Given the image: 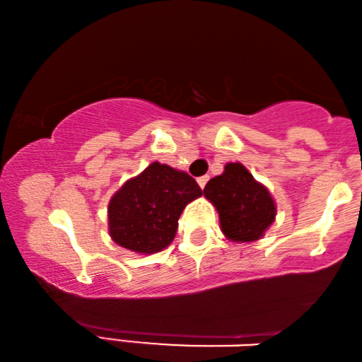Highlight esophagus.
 I'll return each mask as SVG.
<instances>
[{
  "label": "esophagus",
  "instance_id": "34e87169",
  "mask_svg": "<svg viewBox=\"0 0 362 362\" xmlns=\"http://www.w3.org/2000/svg\"><path fill=\"white\" fill-rule=\"evenodd\" d=\"M207 180H209V177H207V175L198 177V185H199L201 188H204V187H206V183H207Z\"/></svg>",
  "mask_w": 362,
  "mask_h": 362
}]
</instances>
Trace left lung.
Returning <instances> with one entry per match:
<instances>
[{
	"label": "left lung",
	"instance_id": "obj_1",
	"mask_svg": "<svg viewBox=\"0 0 362 362\" xmlns=\"http://www.w3.org/2000/svg\"><path fill=\"white\" fill-rule=\"evenodd\" d=\"M204 196L217 209L220 228L230 241L260 240L276 217L272 193L241 163L226 164L223 174L206 183Z\"/></svg>",
	"mask_w": 362,
	"mask_h": 362
}]
</instances>
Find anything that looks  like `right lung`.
Masks as SVG:
<instances>
[{
	"label": "right lung",
	"mask_w": 362,
	"mask_h": 362,
	"mask_svg": "<svg viewBox=\"0 0 362 362\" xmlns=\"http://www.w3.org/2000/svg\"><path fill=\"white\" fill-rule=\"evenodd\" d=\"M201 194L203 189L187 173L151 163L110 199V236L132 252H159L174 241L185 206Z\"/></svg>",
	"instance_id": "obj_1"
}]
</instances>
